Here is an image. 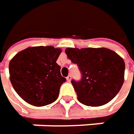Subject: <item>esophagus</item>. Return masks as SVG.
<instances>
[{
	"label": "esophagus",
	"instance_id": "esophagus-1",
	"mask_svg": "<svg viewBox=\"0 0 134 134\" xmlns=\"http://www.w3.org/2000/svg\"><path fill=\"white\" fill-rule=\"evenodd\" d=\"M67 80L68 82H70V80H71V75H69L68 77H67Z\"/></svg>",
	"mask_w": 134,
	"mask_h": 134
}]
</instances>
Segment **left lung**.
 Listing matches in <instances>:
<instances>
[{"instance_id":"8db88e82","label":"left lung","mask_w":134,"mask_h":134,"mask_svg":"<svg viewBox=\"0 0 134 134\" xmlns=\"http://www.w3.org/2000/svg\"><path fill=\"white\" fill-rule=\"evenodd\" d=\"M65 53L77 64L81 80H71L78 100L86 106L99 107L110 102L124 81L125 63L107 48H67Z\"/></svg>"}]
</instances>
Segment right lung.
Masks as SVG:
<instances>
[{"instance_id":"1","label":"right lung","mask_w":134,"mask_h":134,"mask_svg":"<svg viewBox=\"0 0 134 134\" xmlns=\"http://www.w3.org/2000/svg\"><path fill=\"white\" fill-rule=\"evenodd\" d=\"M61 50L52 46L28 47L15 55L9 64L11 84L19 96L33 106L42 107L57 99L66 81L56 61Z\"/></svg>"}]
</instances>
